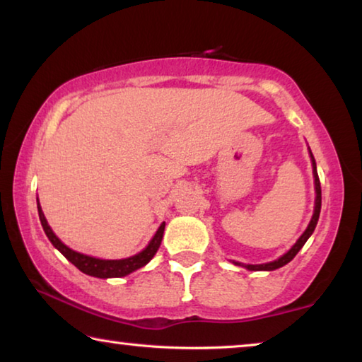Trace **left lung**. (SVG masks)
Wrapping results in <instances>:
<instances>
[{
	"instance_id": "1",
	"label": "left lung",
	"mask_w": 362,
	"mask_h": 362,
	"mask_svg": "<svg viewBox=\"0 0 362 362\" xmlns=\"http://www.w3.org/2000/svg\"><path fill=\"white\" fill-rule=\"evenodd\" d=\"M310 156H311V164H313V175H315V188H316V199H315V212H313V217H311L308 226H306V230L303 231V235L298 238L297 243L293 244V246L287 250V252L279 257L278 260L274 262H269V263H262V265H244V263H238V262H233L235 265H241L244 268L250 269V272H273V269L281 268L289 263L293 257L298 254V250L303 247V244L306 243V240L313 235V231L316 228V223H317V218H320V212H321V183H320V177H317V170H316V161H315V156L313 153L310 150Z\"/></svg>"
}]
</instances>
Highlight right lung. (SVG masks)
Here are the masks:
<instances>
[{
	"mask_svg": "<svg viewBox=\"0 0 362 362\" xmlns=\"http://www.w3.org/2000/svg\"><path fill=\"white\" fill-rule=\"evenodd\" d=\"M38 214H40L42 230H45L46 236L49 238V241L52 243V246L59 249L60 252L64 254V257H66V260H70L73 265L79 269V272L89 274V276H95V278H122V276H126V274H129L132 272H136V269L145 267L146 263H148L153 257H155L159 246H161L164 226H166V223L164 222L159 225V228L155 233V236H153V240L148 243V246H146L142 252L132 255V257H129V259L103 260V259H95V257H90V255L79 254V252H76V250L66 247L65 244L56 236V233L51 230V226L47 225L45 214H42V211H41L40 201H38Z\"/></svg>",
	"mask_w": 362,
	"mask_h": 362,
	"instance_id": "obj_1",
	"label": "right lung"
}]
</instances>
